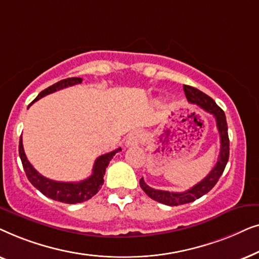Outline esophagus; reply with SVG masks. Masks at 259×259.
I'll return each instance as SVG.
<instances>
[{
  "label": "esophagus",
  "mask_w": 259,
  "mask_h": 259,
  "mask_svg": "<svg viewBox=\"0 0 259 259\" xmlns=\"http://www.w3.org/2000/svg\"><path fill=\"white\" fill-rule=\"evenodd\" d=\"M141 141V132L140 131H133L127 136L126 146H137Z\"/></svg>",
  "instance_id": "esophagus-1"
}]
</instances>
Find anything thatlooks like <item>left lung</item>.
<instances>
[{
	"label": "left lung",
	"instance_id": "1",
	"mask_svg": "<svg viewBox=\"0 0 259 259\" xmlns=\"http://www.w3.org/2000/svg\"><path fill=\"white\" fill-rule=\"evenodd\" d=\"M184 92H185L187 101L193 105L199 106L204 111H206L214 116L219 136H221V151H219L217 164L211 169V172L201 182L196 184V185L191 187L190 190L185 191V192H168V191L152 189V187L148 186L144 182L143 178L140 179L141 189L144 190V192L148 197L155 201H159V203L168 205V206H178V205L191 203V201H194L198 198L203 197L208 191L213 189V186L217 184L218 179L221 178L223 172H224L230 154L228 123H226L224 111L215 104L213 99L203 93V92H200L199 90H197V88L184 84Z\"/></svg>",
	"mask_w": 259,
	"mask_h": 259
}]
</instances>
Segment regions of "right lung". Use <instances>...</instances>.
<instances>
[{
  "instance_id": "obj_1",
  "label": "right lung",
  "mask_w": 259,
  "mask_h": 259,
  "mask_svg": "<svg viewBox=\"0 0 259 259\" xmlns=\"http://www.w3.org/2000/svg\"><path fill=\"white\" fill-rule=\"evenodd\" d=\"M82 79L81 77H68V79L61 80L59 82L52 84L51 87L46 88L45 91H42L40 94L35 98V101H37L38 99L46 97V95L54 93L56 91L62 90V88L74 86V84L81 83ZM31 102V104H33ZM121 151V148H116V150L108 152V153L102 154L100 157L97 158V160L94 162L93 166V173L92 176L88 177L87 179L81 180L77 183H65V182H55V180H51L46 177L41 176L36 169H35L24 153L23 145H22V137L20 138V145H19V154L22 161L23 169L26 172V176L31 185L40 191L42 194H45L46 197L51 198V199L61 201V203L66 204H76V203H82L91 199L94 194L99 192V190L101 189L102 184H104V175L106 172V167H107L109 161L112 160V158L114 157L115 153Z\"/></svg>"
}]
</instances>
